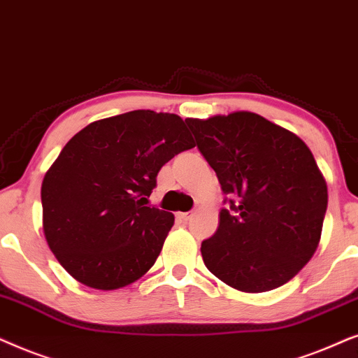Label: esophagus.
Instances as JSON below:
<instances>
[{
    "instance_id": "1",
    "label": "esophagus",
    "mask_w": 358,
    "mask_h": 358,
    "mask_svg": "<svg viewBox=\"0 0 358 358\" xmlns=\"http://www.w3.org/2000/svg\"><path fill=\"white\" fill-rule=\"evenodd\" d=\"M192 217H193V211L192 213H180L178 214V219H180V221H183V222H188Z\"/></svg>"
}]
</instances>
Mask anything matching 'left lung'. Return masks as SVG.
Instances as JSON below:
<instances>
[{"label": "left lung", "mask_w": 358, "mask_h": 358, "mask_svg": "<svg viewBox=\"0 0 358 358\" xmlns=\"http://www.w3.org/2000/svg\"><path fill=\"white\" fill-rule=\"evenodd\" d=\"M185 122L229 196L217 231L201 244L204 265L241 292L282 287L311 260L321 239L327 185L311 150L249 111Z\"/></svg>", "instance_id": "8db88e82"}]
</instances>
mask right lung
Listing matches in <instances>:
<instances>
[{
	"instance_id": "add662e5",
	"label": "right lung",
	"mask_w": 358,
	"mask_h": 358,
	"mask_svg": "<svg viewBox=\"0 0 358 358\" xmlns=\"http://www.w3.org/2000/svg\"><path fill=\"white\" fill-rule=\"evenodd\" d=\"M193 147L182 117L149 109L94 121L71 137L41 188L44 234L60 265L96 289L145 275L175 221L149 204L157 173Z\"/></svg>"
}]
</instances>
